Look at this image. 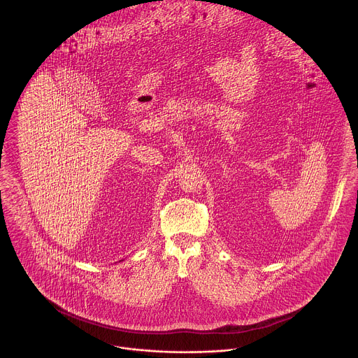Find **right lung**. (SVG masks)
<instances>
[{
    "mask_svg": "<svg viewBox=\"0 0 358 358\" xmlns=\"http://www.w3.org/2000/svg\"><path fill=\"white\" fill-rule=\"evenodd\" d=\"M122 261H123V259H122Z\"/></svg>",
    "mask_w": 358,
    "mask_h": 358,
    "instance_id": "obj_1",
    "label": "right lung"
}]
</instances>
